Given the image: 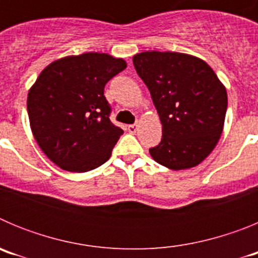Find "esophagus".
<instances>
[{"label": "esophagus", "instance_id": "obj_1", "mask_svg": "<svg viewBox=\"0 0 258 258\" xmlns=\"http://www.w3.org/2000/svg\"><path fill=\"white\" fill-rule=\"evenodd\" d=\"M137 129H138V125L137 124H132V125H127V132L132 134H134L137 132Z\"/></svg>", "mask_w": 258, "mask_h": 258}]
</instances>
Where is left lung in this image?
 I'll use <instances>...</instances> for the list:
<instances>
[{
    "label": "left lung",
    "mask_w": 258,
    "mask_h": 258,
    "mask_svg": "<svg viewBox=\"0 0 258 258\" xmlns=\"http://www.w3.org/2000/svg\"><path fill=\"white\" fill-rule=\"evenodd\" d=\"M133 64L163 125L161 142L150 149L152 159L173 170L197 166L222 133L225 86L206 61L188 54L143 51L133 56Z\"/></svg>",
    "instance_id": "1"
}]
</instances>
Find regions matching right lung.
<instances>
[{
    "label": "right lung",
    "mask_w": 258,
    "mask_h": 258,
    "mask_svg": "<svg viewBox=\"0 0 258 258\" xmlns=\"http://www.w3.org/2000/svg\"><path fill=\"white\" fill-rule=\"evenodd\" d=\"M125 68L124 59L103 52L66 56L50 63L29 89L32 133L59 168L84 173L109 159L124 132L109 120L104 86Z\"/></svg>",
    "instance_id": "add662e5"
}]
</instances>
